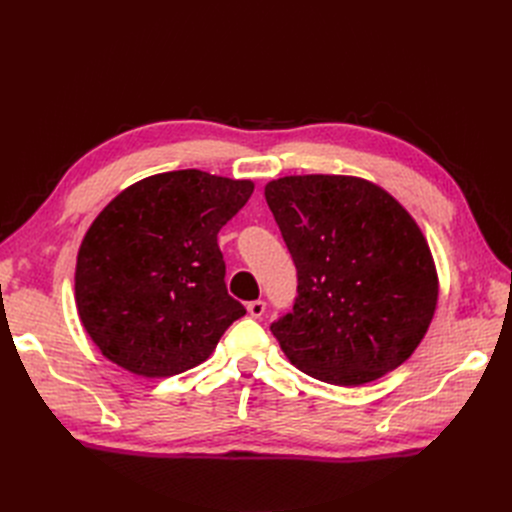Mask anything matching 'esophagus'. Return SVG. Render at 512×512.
<instances>
[{"mask_svg":"<svg viewBox=\"0 0 512 512\" xmlns=\"http://www.w3.org/2000/svg\"><path fill=\"white\" fill-rule=\"evenodd\" d=\"M247 311H249V315L251 317H261L263 315V311H265V301H251V303H247Z\"/></svg>","mask_w":512,"mask_h":512,"instance_id":"obj_1","label":"esophagus"}]
</instances>
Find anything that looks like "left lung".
Here are the masks:
<instances>
[{"label":"left lung","mask_w":512,"mask_h":512,"mask_svg":"<svg viewBox=\"0 0 512 512\" xmlns=\"http://www.w3.org/2000/svg\"><path fill=\"white\" fill-rule=\"evenodd\" d=\"M297 267V299L272 334L294 367L361 386L405 363L434 317L427 242L384 188L353 176H284L265 186Z\"/></svg>","instance_id":"left-lung-1"}]
</instances>
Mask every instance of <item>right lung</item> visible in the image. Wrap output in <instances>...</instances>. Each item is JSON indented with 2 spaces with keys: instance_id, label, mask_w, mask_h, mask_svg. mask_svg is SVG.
I'll return each instance as SVG.
<instances>
[{
  "instance_id": "obj_1",
  "label": "right lung",
  "mask_w": 512,
  "mask_h": 512,
  "mask_svg": "<svg viewBox=\"0 0 512 512\" xmlns=\"http://www.w3.org/2000/svg\"><path fill=\"white\" fill-rule=\"evenodd\" d=\"M251 180L201 170L128 186L87 230L76 309L103 357L143 378L203 363L247 313L226 288L218 232L245 207Z\"/></svg>"
}]
</instances>
